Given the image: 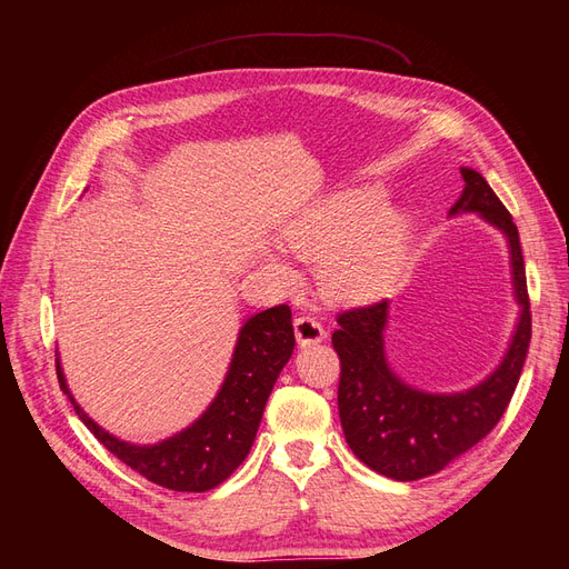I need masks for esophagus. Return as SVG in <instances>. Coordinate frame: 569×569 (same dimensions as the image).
<instances>
[{"label":"esophagus","mask_w":569,"mask_h":569,"mask_svg":"<svg viewBox=\"0 0 569 569\" xmlns=\"http://www.w3.org/2000/svg\"><path fill=\"white\" fill-rule=\"evenodd\" d=\"M295 332L301 347H308V343H318L325 339V327L313 316H299L295 320Z\"/></svg>","instance_id":"obj_1"}]
</instances>
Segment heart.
Returning <instances> with one entry per match:
<instances>
[{
	"mask_svg": "<svg viewBox=\"0 0 569 569\" xmlns=\"http://www.w3.org/2000/svg\"><path fill=\"white\" fill-rule=\"evenodd\" d=\"M380 203L382 194L372 189H353L284 232L287 247L297 256L320 258L318 282L335 301H370L399 278L408 226L399 211L377 212ZM270 268L282 280L291 278V268L280 258H270Z\"/></svg>",
	"mask_w": 569,
	"mask_h": 569,
	"instance_id": "heart-1",
	"label": "heart"
}]
</instances>
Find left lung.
Instances as JSON below:
<instances>
[{"mask_svg": "<svg viewBox=\"0 0 569 569\" xmlns=\"http://www.w3.org/2000/svg\"><path fill=\"white\" fill-rule=\"evenodd\" d=\"M462 194L451 213L477 211L510 242L515 297L522 306L518 332L498 370L462 393H425L406 387L385 360L387 299L337 316L332 347L339 356V418L351 451L385 477L412 481L443 470L485 439L503 418L518 387L531 339L525 258L518 226L489 182L460 168Z\"/></svg>", "mask_w": 569, "mask_h": 569, "instance_id": "obj_1", "label": "left lung"}]
</instances>
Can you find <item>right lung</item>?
<instances>
[{
  "instance_id": "add662e5",
  "label": "right lung",
  "mask_w": 569,
  "mask_h": 569,
  "mask_svg": "<svg viewBox=\"0 0 569 569\" xmlns=\"http://www.w3.org/2000/svg\"><path fill=\"white\" fill-rule=\"evenodd\" d=\"M291 351H295V327H291V308L287 303L249 318L239 332L234 358L216 401L192 427L153 446L126 443L104 432L73 401L59 360L57 377L78 418L104 443L107 451L153 485L201 493L222 485L244 462L272 385Z\"/></svg>"
}]
</instances>
